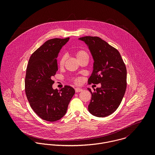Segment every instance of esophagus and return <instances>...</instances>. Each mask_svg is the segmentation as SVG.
I'll list each match as a JSON object with an SVG mask.
<instances>
[{"label":"esophagus","mask_w":155,"mask_h":155,"mask_svg":"<svg viewBox=\"0 0 155 155\" xmlns=\"http://www.w3.org/2000/svg\"><path fill=\"white\" fill-rule=\"evenodd\" d=\"M83 91V89L81 88H75V91L76 92H82Z\"/></svg>","instance_id":"obj_1"}]
</instances>
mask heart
I'll use <instances>...</instances> for the list:
<instances>
[{
    "label": "heart",
    "instance_id": "1",
    "mask_svg": "<svg viewBox=\"0 0 155 155\" xmlns=\"http://www.w3.org/2000/svg\"><path fill=\"white\" fill-rule=\"evenodd\" d=\"M88 55V54L83 51V50H80V51H77V52L76 53V57L77 58H79L84 55ZM65 60H66V57L64 55H63L61 57V58H60V60H59V64L60 66H63L64 64V62H65ZM77 83H79L80 82V80H77L76 81Z\"/></svg>",
    "mask_w": 155,
    "mask_h": 155
}]
</instances>
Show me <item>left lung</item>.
Segmentation results:
<instances>
[{
  "instance_id": "8db88e82",
  "label": "left lung",
  "mask_w": 155,
  "mask_h": 155,
  "mask_svg": "<svg viewBox=\"0 0 155 155\" xmlns=\"http://www.w3.org/2000/svg\"><path fill=\"white\" fill-rule=\"evenodd\" d=\"M79 40L88 47L92 57L93 70L89 84H101L92 92L88 111L92 115L104 117L116 110L127 88V68L119 51L98 37L85 36Z\"/></svg>"
}]
</instances>
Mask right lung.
Returning <instances> with one entry per match:
<instances>
[{
  "label": "right lung",
  "instance_id": "1",
  "mask_svg": "<svg viewBox=\"0 0 155 155\" xmlns=\"http://www.w3.org/2000/svg\"><path fill=\"white\" fill-rule=\"evenodd\" d=\"M69 38L47 41L31 55L27 67L25 91L31 109L43 120L55 122L66 113L68 104L75 93L70 86L54 89L52 80L58 66L57 58Z\"/></svg>",
  "mask_w": 155,
  "mask_h": 155
}]
</instances>
